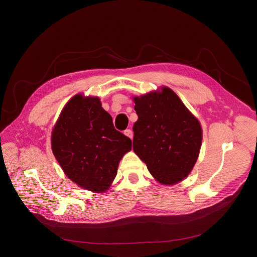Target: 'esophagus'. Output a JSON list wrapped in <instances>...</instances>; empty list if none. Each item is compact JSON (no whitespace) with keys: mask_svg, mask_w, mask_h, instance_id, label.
I'll list each match as a JSON object with an SVG mask.
<instances>
[{"mask_svg":"<svg viewBox=\"0 0 257 257\" xmlns=\"http://www.w3.org/2000/svg\"><path fill=\"white\" fill-rule=\"evenodd\" d=\"M124 134H125L126 136H128L130 139L133 138V131H132L131 129H126V130L124 131Z\"/></svg>","mask_w":257,"mask_h":257,"instance_id":"1","label":"esophagus"}]
</instances>
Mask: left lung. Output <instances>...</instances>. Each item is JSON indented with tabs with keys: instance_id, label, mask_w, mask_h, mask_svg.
Segmentation results:
<instances>
[{
	"instance_id": "obj_1",
	"label": "left lung",
	"mask_w": 257,
	"mask_h": 257,
	"mask_svg": "<svg viewBox=\"0 0 257 257\" xmlns=\"http://www.w3.org/2000/svg\"><path fill=\"white\" fill-rule=\"evenodd\" d=\"M138 116L133 151L162 184L182 181L193 169L202 140L198 120L168 87L134 98Z\"/></svg>"
}]
</instances>
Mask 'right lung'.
Returning <instances> with one entry per match:
<instances>
[{"mask_svg": "<svg viewBox=\"0 0 257 257\" xmlns=\"http://www.w3.org/2000/svg\"><path fill=\"white\" fill-rule=\"evenodd\" d=\"M131 139L115 129L98 97H72L53 130L52 150L69 179L80 187L103 192L115 179Z\"/></svg>", "mask_w": 257, "mask_h": 257, "instance_id": "add662e5", "label": "right lung"}]
</instances>
